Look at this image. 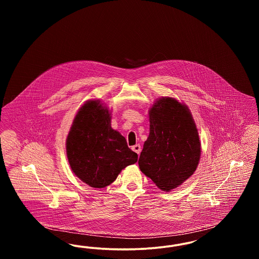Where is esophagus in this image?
<instances>
[{"mask_svg": "<svg viewBox=\"0 0 259 259\" xmlns=\"http://www.w3.org/2000/svg\"><path fill=\"white\" fill-rule=\"evenodd\" d=\"M132 149L135 151L136 153H138V154H140L141 153V150H142V148H141V146L138 144V145H135V146H133L132 147Z\"/></svg>", "mask_w": 259, "mask_h": 259, "instance_id": "obj_1", "label": "esophagus"}]
</instances>
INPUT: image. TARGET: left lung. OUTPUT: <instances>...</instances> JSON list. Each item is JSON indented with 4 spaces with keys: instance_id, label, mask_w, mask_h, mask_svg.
Masks as SVG:
<instances>
[{
    "instance_id": "1",
    "label": "left lung",
    "mask_w": 259,
    "mask_h": 259,
    "mask_svg": "<svg viewBox=\"0 0 259 259\" xmlns=\"http://www.w3.org/2000/svg\"><path fill=\"white\" fill-rule=\"evenodd\" d=\"M201 145L187 107L158 100L149 111V135L139 158L141 171L164 191L182 185L197 168Z\"/></svg>"
}]
</instances>
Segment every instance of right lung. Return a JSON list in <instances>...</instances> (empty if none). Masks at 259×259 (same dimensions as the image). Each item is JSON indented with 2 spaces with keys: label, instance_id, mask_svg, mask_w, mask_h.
<instances>
[{
  "label": "right lung",
  "instance_id": "1",
  "mask_svg": "<svg viewBox=\"0 0 259 259\" xmlns=\"http://www.w3.org/2000/svg\"><path fill=\"white\" fill-rule=\"evenodd\" d=\"M67 156L76 177L103 188L138 160L123 136L111 127V113L98 101L84 104L74 117L67 138Z\"/></svg>",
  "mask_w": 259,
  "mask_h": 259
}]
</instances>
